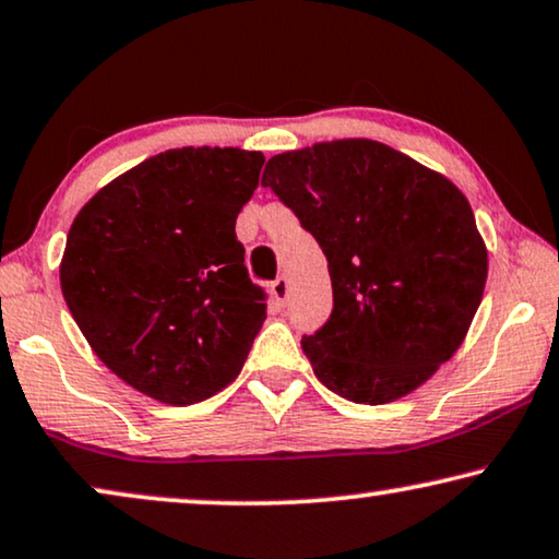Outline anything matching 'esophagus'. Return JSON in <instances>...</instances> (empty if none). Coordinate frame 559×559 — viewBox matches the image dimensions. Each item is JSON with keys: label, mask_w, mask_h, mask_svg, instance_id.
Here are the masks:
<instances>
[{"label": "esophagus", "mask_w": 559, "mask_h": 559, "mask_svg": "<svg viewBox=\"0 0 559 559\" xmlns=\"http://www.w3.org/2000/svg\"><path fill=\"white\" fill-rule=\"evenodd\" d=\"M271 294L276 298L278 304H283L288 298V278L286 276H278L276 281L271 283Z\"/></svg>", "instance_id": "obj_1"}]
</instances>
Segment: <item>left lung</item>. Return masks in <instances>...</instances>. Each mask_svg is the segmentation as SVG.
Masks as SVG:
<instances>
[{
  "label": "left lung",
  "instance_id": "8db88e82",
  "mask_svg": "<svg viewBox=\"0 0 559 559\" xmlns=\"http://www.w3.org/2000/svg\"><path fill=\"white\" fill-rule=\"evenodd\" d=\"M261 185L329 261L334 309L301 340L329 390L352 403H392L455 355L489 269L459 187L369 139L273 156Z\"/></svg>",
  "mask_w": 559,
  "mask_h": 559
}]
</instances>
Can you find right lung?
Masks as SVG:
<instances>
[{
    "label": "right lung",
    "instance_id": "1",
    "mask_svg": "<svg viewBox=\"0 0 559 559\" xmlns=\"http://www.w3.org/2000/svg\"><path fill=\"white\" fill-rule=\"evenodd\" d=\"M261 152L185 146L141 162L78 212L60 288L98 359L126 384L194 405L240 374L265 321L235 219Z\"/></svg>",
    "mask_w": 559,
    "mask_h": 559
}]
</instances>
